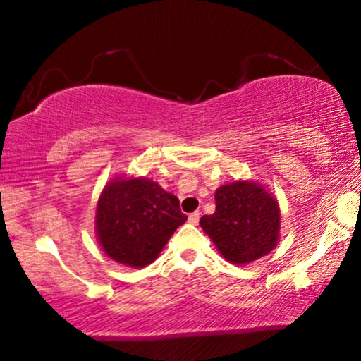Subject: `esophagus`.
<instances>
[{
  "label": "esophagus",
  "mask_w": 361,
  "mask_h": 361,
  "mask_svg": "<svg viewBox=\"0 0 361 361\" xmlns=\"http://www.w3.org/2000/svg\"><path fill=\"white\" fill-rule=\"evenodd\" d=\"M199 220H200L199 212H194V214L189 215V224L190 225H197V224H199Z\"/></svg>",
  "instance_id": "1"
}]
</instances>
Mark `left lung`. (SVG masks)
I'll return each instance as SVG.
<instances>
[{
	"instance_id": "8db88e82",
	"label": "left lung",
	"mask_w": 361,
	"mask_h": 361,
	"mask_svg": "<svg viewBox=\"0 0 361 361\" xmlns=\"http://www.w3.org/2000/svg\"><path fill=\"white\" fill-rule=\"evenodd\" d=\"M216 209L200 219L202 230L231 264L269 255L279 241L281 210L276 197L255 180H233L215 190Z\"/></svg>"
}]
</instances>
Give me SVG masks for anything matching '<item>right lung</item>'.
<instances>
[{"label":"right lung","mask_w":361,"mask_h":361,"mask_svg":"<svg viewBox=\"0 0 361 361\" xmlns=\"http://www.w3.org/2000/svg\"><path fill=\"white\" fill-rule=\"evenodd\" d=\"M180 202L147 177H115L97 202L98 245L116 263L145 268L185 224Z\"/></svg>","instance_id":"right-lung-1"}]
</instances>
